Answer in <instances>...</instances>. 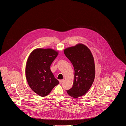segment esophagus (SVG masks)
I'll use <instances>...</instances> for the list:
<instances>
[{"mask_svg": "<svg viewBox=\"0 0 126 126\" xmlns=\"http://www.w3.org/2000/svg\"><path fill=\"white\" fill-rule=\"evenodd\" d=\"M63 81H64V80H59V82H60V84H62V83H63Z\"/></svg>", "mask_w": 126, "mask_h": 126, "instance_id": "esophagus-1", "label": "esophagus"}]
</instances>
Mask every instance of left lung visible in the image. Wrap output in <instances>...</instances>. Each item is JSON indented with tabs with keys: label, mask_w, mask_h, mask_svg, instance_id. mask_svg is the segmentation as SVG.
Here are the masks:
<instances>
[{
	"label": "left lung",
	"mask_w": 126,
	"mask_h": 126,
	"mask_svg": "<svg viewBox=\"0 0 126 126\" xmlns=\"http://www.w3.org/2000/svg\"><path fill=\"white\" fill-rule=\"evenodd\" d=\"M64 52L75 70L73 86L66 92L69 96L77 98L84 95L94 82L95 74L94 59L89 48L83 44L66 48Z\"/></svg>",
	"instance_id": "obj_1"
}]
</instances>
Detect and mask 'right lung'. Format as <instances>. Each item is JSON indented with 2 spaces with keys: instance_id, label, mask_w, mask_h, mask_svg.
I'll use <instances>...</instances> for the list:
<instances>
[{
  "instance_id": "add662e5",
  "label": "right lung",
  "mask_w": 126,
  "mask_h": 126,
  "mask_svg": "<svg viewBox=\"0 0 126 126\" xmlns=\"http://www.w3.org/2000/svg\"><path fill=\"white\" fill-rule=\"evenodd\" d=\"M58 55L51 48H38L30 54L26 62L25 76L30 88L38 95H48L59 84L50 70V65Z\"/></svg>"
}]
</instances>
